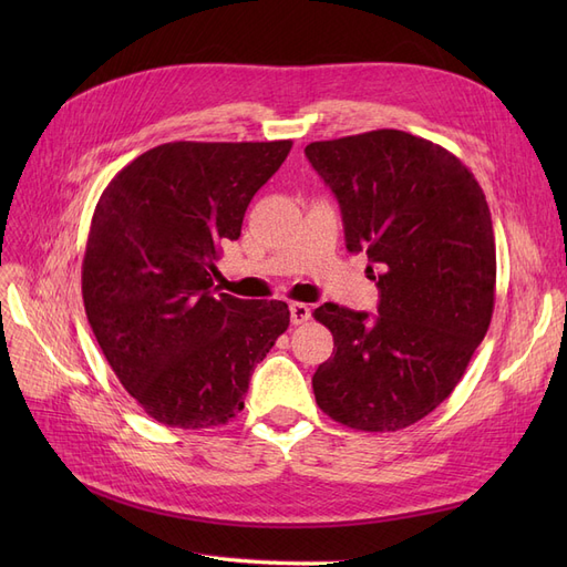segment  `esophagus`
Instances as JSON below:
<instances>
[{
    "instance_id": "obj_1",
    "label": "esophagus",
    "mask_w": 567,
    "mask_h": 567,
    "mask_svg": "<svg viewBox=\"0 0 567 567\" xmlns=\"http://www.w3.org/2000/svg\"><path fill=\"white\" fill-rule=\"evenodd\" d=\"M310 317H312L310 305H305V302H293V305H290V321H293L296 326L305 323Z\"/></svg>"
}]
</instances>
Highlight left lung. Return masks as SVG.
<instances>
[{
	"instance_id": "8db88e82",
	"label": "left lung",
	"mask_w": 567,
	"mask_h": 567,
	"mask_svg": "<svg viewBox=\"0 0 567 567\" xmlns=\"http://www.w3.org/2000/svg\"><path fill=\"white\" fill-rule=\"evenodd\" d=\"M305 156L381 290L375 317L333 302L312 312L336 346L312 379L317 404L354 431H402L450 398L489 329V205L454 153L409 132L312 142Z\"/></svg>"
}]
</instances>
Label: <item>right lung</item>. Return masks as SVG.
Wrapping results in <instances>:
<instances>
[{
  "label": "right lung",
  "instance_id": "add662e5",
  "mask_svg": "<svg viewBox=\"0 0 567 567\" xmlns=\"http://www.w3.org/2000/svg\"><path fill=\"white\" fill-rule=\"evenodd\" d=\"M293 142H169L109 182L82 260V300L117 381L169 427H217L288 329L281 300L213 288L257 188Z\"/></svg>",
  "mask_w": 567,
  "mask_h": 567
}]
</instances>
